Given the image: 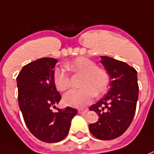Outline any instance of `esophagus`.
<instances>
[{
    "label": "esophagus",
    "instance_id": "34e87169",
    "mask_svg": "<svg viewBox=\"0 0 154 154\" xmlns=\"http://www.w3.org/2000/svg\"><path fill=\"white\" fill-rule=\"evenodd\" d=\"M86 112H88V109H80V110H78V113H80V114H84Z\"/></svg>",
    "mask_w": 154,
    "mask_h": 154
}]
</instances>
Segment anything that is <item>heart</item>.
<instances>
[{"instance_id":"1","label":"heart","mask_w":154,"mask_h":154,"mask_svg":"<svg viewBox=\"0 0 154 154\" xmlns=\"http://www.w3.org/2000/svg\"><path fill=\"white\" fill-rule=\"evenodd\" d=\"M67 70L82 75L80 89H73L63 96V103L73 107H84L92 103L94 96H100L107 91L109 75L103 68L97 67L96 62L87 57H78L65 64ZM53 82L60 92L67 90L71 86L66 71L57 67L53 72Z\"/></svg>"}]
</instances>
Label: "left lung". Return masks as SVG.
Instances as JSON below:
<instances>
[{
    "label": "left lung",
    "mask_w": 154,
    "mask_h": 154,
    "mask_svg": "<svg viewBox=\"0 0 154 154\" xmlns=\"http://www.w3.org/2000/svg\"><path fill=\"white\" fill-rule=\"evenodd\" d=\"M103 64L110 77L107 94L90 107L98 121L89 124L92 135L101 140H111L128 129L136 111L138 98L137 72L126 62L102 56Z\"/></svg>",
    "instance_id": "1"
}]
</instances>
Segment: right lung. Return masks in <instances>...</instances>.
I'll list each match as a JSON object with an SVG mask.
<instances>
[{"label":"right lung","instance_id":"1","mask_svg":"<svg viewBox=\"0 0 154 154\" xmlns=\"http://www.w3.org/2000/svg\"><path fill=\"white\" fill-rule=\"evenodd\" d=\"M57 60L43 57L22 67L17 77L18 103L26 125L39 140L57 143L69 133L71 122L77 111L72 107L57 108L61 100L53 82L54 67Z\"/></svg>","mask_w":154,"mask_h":154}]
</instances>
